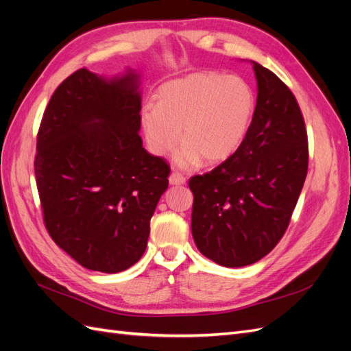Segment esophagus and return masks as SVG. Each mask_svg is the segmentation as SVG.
Listing matches in <instances>:
<instances>
[{"label":"esophagus","instance_id":"obj_1","mask_svg":"<svg viewBox=\"0 0 351 351\" xmlns=\"http://www.w3.org/2000/svg\"><path fill=\"white\" fill-rule=\"evenodd\" d=\"M169 182H170V185H184L185 184V178L181 173L173 172L172 175L169 176Z\"/></svg>","mask_w":351,"mask_h":351}]
</instances>
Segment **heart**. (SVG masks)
I'll return each mask as SVG.
<instances>
[{
  "label": "heart",
  "mask_w": 351,
  "mask_h": 351,
  "mask_svg": "<svg viewBox=\"0 0 351 351\" xmlns=\"http://www.w3.org/2000/svg\"><path fill=\"white\" fill-rule=\"evenodd\" d=\"M157 101L158 105H143L141 112L147 143L156 156H166L182 136L185 142L175 154L181 169L231 157L243 143L255 111V95L247 82L221 73L170 80L160 86Z\"/></svg>",
  "instance_id": "1"
}]
</instances>
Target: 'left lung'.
<instances>
[{
  "mask_svg": "<svg viewBox=\"0 0 351 351\" xmlns=\"http://www.w3.org/2000/svg\"><path fill=\"white\" fill-rule=\"evenodd\" d=\"M258 97L243 143L212 172L190 179L197 249L223 267L271 252L289 226L308 169V141L293 93L252 60Z\"/></svg>",
  "mask_w": 351,
  "mask_h": 351,
  "instance_id": "obj_1",
  "label": "left lung"
}]
</instances>
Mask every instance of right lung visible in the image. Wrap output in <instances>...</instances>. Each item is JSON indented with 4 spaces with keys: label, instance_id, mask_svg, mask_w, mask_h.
<instances>
[{
    "label": "right lung",
    "instance_id": "add662e5",
    "mask_svg": "<svg viewBox=\"0 0 351 351\" xmlns=\"http://www.w3.org/2000/svg\"><path fill=\"white\" fill-rule=\"evenodd\" d=\"M141 75L86 68L53 93L37 136L35 179L50 237L84 268L120 273L147 249L170 167L142 147Z\"/></svg>",
    "mask_w": 351,
    "mask_h": 351
}]
</instances>
